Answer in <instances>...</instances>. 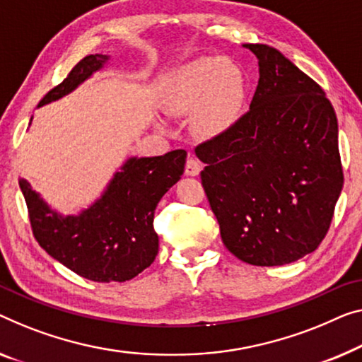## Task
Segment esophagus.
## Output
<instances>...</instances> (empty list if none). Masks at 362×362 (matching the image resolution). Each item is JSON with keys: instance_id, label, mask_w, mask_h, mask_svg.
I'll use <instances>...</instances> for the list:
<instances>
[{"instance_id": "34e87169", "label": "esophagus", "mask_w": 362, "mask_h": 362, "mask_svg": "<svg viewBox=\"0 0 362 362\" xmlns=\"http://www.w3.org/2000/svg\"><path fill=\"white\" fill-rule=\"evenodd\" d=\"M199 170H202V164H199V160L188 158L185 164V174L188 177H197L199 174Z\"/></svg>"}]
</instances>
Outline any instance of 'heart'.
<instances>
[{
	"label": "heart",
	"instance_id": "b5f03b06",
	"mask_svg": "<svg viewBox=\"0 0 362 362\" xmlns=\"http://www.w3.org/2000/svg\"><path fill=\"white\" fill-rule=\"evenodd\" d=\"M247 99V79L240 66L221 57H203L183 64L165 88V104L174 113L197 112V127L221 134L239 120Z\"/></svg>",
	"mask_w": 362,
	"mask_h": 362
}]
</instances>
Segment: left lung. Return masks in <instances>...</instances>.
Masks as SVG:
<instances>
[{
  "label": "left lung",
  "mask_w": 362,
  "mask_h": 362,
  "mask_svg": "<svg viewBox=\"0 0 362 362\" xmlns=\"http://www.w3.org/2000/svg\"><path fill=\"white\" fill-rule=\"evenodd\" d=\"M257 57L250 110L195 154L221 239L239 260L279 267L314 252L343 188L338 122L322 88L276 48Z\"/></svg>",
  "instance_id": "obj_1"
}]
</instances>
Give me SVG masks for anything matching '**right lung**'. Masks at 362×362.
<instances>
[{"instance_id":"add662e5","label":"right lung","mask_w":362,"mask_h":362,"mask_svg":"<svg viewBox=\"0 0 362 362\" xmlns=\"http://www.w3.org/2000/svg\"><path fill=\"white\" fill-rule=\"evenodd\" d=\"M110 60V55L102 53L83 58L39 107L71 94ZM185 159L183 149L154 158L132 156L100 197L78 214H62L50 208L29 182L19 179L37 242L57 262L90 281L123 283L134 278L158 255L159 237L153 226L156 206L180 180Z\"/></svg>"}]
</instances>
